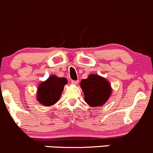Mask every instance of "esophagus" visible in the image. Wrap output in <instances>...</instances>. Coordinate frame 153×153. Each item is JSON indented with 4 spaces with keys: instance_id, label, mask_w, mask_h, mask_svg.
<instances>
[{
    "instance_id": "obj_1",
    "label": "esophagus",
    "mask_w": 153,
    "mask_h": 153,
    "mask_svg": "<svg viewBox=\"0 0 153 153\" xmlns=\"http://www.w3.org/2000/svg\"><path fill=\"white\" fill-rule=\"evenodd\" d=\"M79 82V80H71V83L73 85H76Z\"/></svg>"
}]
</instances>
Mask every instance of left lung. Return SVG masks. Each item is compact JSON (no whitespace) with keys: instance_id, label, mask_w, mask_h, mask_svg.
Listing matches in <instances>:
<instances>
[{"instance_id":"1","label":"left lung","mask_w":153,"mask_h":153,"mask_svg":"<svg viewBox=\"0 0 153 153\" xmlns=\"http://www.w3.org/2000/svg\"><path fill=\"white\" fill-rule=\"evenodd\" d=\"M80 87L84 93L85 102L94 108L103 105L112 93L109 82L97 74H90L87 79L82 80Z\"/></svg>"}]
</instances>
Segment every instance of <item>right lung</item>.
Listing matches in <instances>:
<instances>
[{"label":"right lung","mask_w":153,"mask_h":153,"mask_svg":"<svg viewBox=\"0 0 153 153\" xmlns=\"http://www.w3.org/2000/svg\"><path fill=\"white\" fill-rule=\"evenodd\" d=\"M68 81L64 77H57L55 75L49 76L45 81L42 82L38 86L37 100L45 106H51L59 100L64 86Z\"/></svg>","instance_id":"right-lung-1"}]
</instances>
